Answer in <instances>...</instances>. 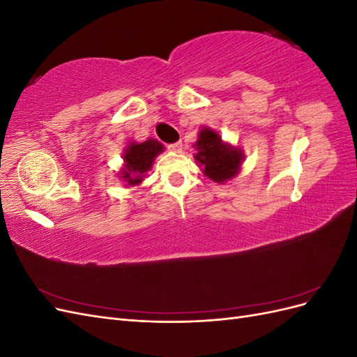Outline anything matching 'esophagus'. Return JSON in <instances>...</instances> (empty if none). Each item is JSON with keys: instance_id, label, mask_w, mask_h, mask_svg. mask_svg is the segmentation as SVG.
Wrapping results in <instances>:
<instances>
[{"instance_id": "34e87169", "label": "esophagus", "mask_w": 357, "mask_h": 357, "mask_svg": "<svg viewBox=\"0 0 357 357\" xmlns=\"http://www.w3.org/2000/svg\"><path fill=\"white\" fill-rule=\"evenodd\" d=\"M168 149L171 150V152L181 153V150H183V143H181V142H177V143H174V144H169V146H168Z\"/></svg>"}]
</instances>
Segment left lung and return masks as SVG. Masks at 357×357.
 <instances>
[{
    "label": "left lung",
    "mask_w": 357,
    "mask_h": 357,
    "mask_svg": "<svg viewBox=\"0 0 357 357\" xmlns=\"http://www.w3.org/2000/svg\"><path fill=\"white\" fill-rule=\"evenodd\" d=\"M197 153L193 155L198 167H201L204 176L211 181L223 183L238 176L244 162V152L228 142H223L220 134L208 126H204L197 143L193 144Z\"/></svg>",
    "instance_id": "1"
}]
</instances>
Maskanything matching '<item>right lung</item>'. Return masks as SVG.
<instances>
[{
    "label": "right lung",
    "mask_w": 357,
    "mask_h": 357,
    "mask_svg": "<svg viewBox=\"0 0 357 357\" xmlns=\"http://www.w3.org/2000/svg\"><path fill=\"white\" fill-rule=\"evenodd\" d=\"M164 144L158 139L149 138L143 143L131 142L123 150V165L119 171V180L126 183L125 186L134 188L143 183L146 172L152 169L155 158L164 152Z\"/></svg>",
    "instance_id": "right-lung-1"
}]
</instances>
